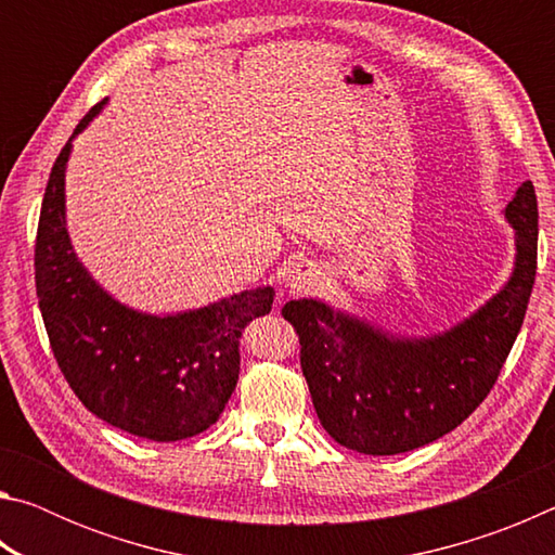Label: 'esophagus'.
<instances>
[{
	"mask_svg": "<svg viewBox=\"0 0 555 555\" xmlns=\"http://www.w3.org/2000/svg\"><path fill=\"white\" fill-rule=\"evenodd\" d=\"M321 271H318L313 264H308V261H298V264L291 267L286 271V279H284V288L288 296H306L311 294V291L318 286V276Z\"/></svg>",
	"mask_w": 555,
	"mask_h": 555,
	"instance_id": "34e87169",
	"label": "esophagus"
}]
</instances>
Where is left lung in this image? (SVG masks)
<instances>
[{"mask_svg": "<svg viewBox=\"0 0 555 555\" xmlns=\"http://www.w3.org/2000/svg\"><path fill=\"white\" fill-rule=\"evenodd\" d=\"M516 232L514 274L450 331L409 340L337 313L313 298L288 300L300 370L327 436L364 455H397L450 434L485 401L521 331L537 279L539 205L526 181L504 210Z\"/></svg>", "mask_w": 555, "mask_h": 555, "instance_id": "1", "label": "left lung"}]
</instances>
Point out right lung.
I'll use <instances>...</instances> for the list:
<instances>
[{
    "label": "right lung",
    "mask_w": 555,
    "mask_h": 555,
    "mask_svg": "<svg viewBox=\"0 0 555 555\" xmlns=\"http://www.w3.org/2000/svg\"><path fill=\"white\" fill-rule=\"evenodd\" d=\"M98 102L73 137L88 127ZM61 149L46 185L36 232V296L55 362L82 406L131 436L183 440L220 418L240 377V337L267 315L274 288L242 291L178 315H146L121 306L80 264L65 230Z\"/></svg>",
    "instance_id": "obj_1"
}]
</instances>
